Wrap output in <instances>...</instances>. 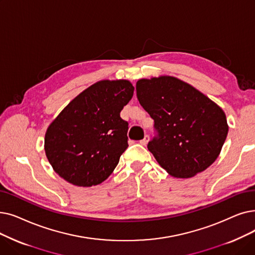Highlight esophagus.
<instances>
[{"mask_svg": "<svg viewBox=\"0 0 255 255\" xmlns=\"http://www.w3.org/2000/svg\"><path fill=\"white\" fill-rule=\"evenodd\" d=\"M148 141H149V135H145V137H143V139H141L139 142H140V145L146 146L147 143H148Z\"/></svg>", "mask_w": 255, "mask_h": 255, "instance_id": "1", "label": "esophagus"}]
</instances>
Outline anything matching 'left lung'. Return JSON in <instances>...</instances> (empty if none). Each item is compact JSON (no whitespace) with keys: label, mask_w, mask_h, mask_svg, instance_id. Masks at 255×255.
<instances>
[{"label":"left lung","mask_w":255,"mask_h":255,"mask_svg":"<svg viewBox=\"0 0 255 255\" xmlns=\"http://www.w3.org/2000/svg\"><path fill=\"white\" fill-rule=\"evenodd\" d=\"M136 96L154 120L158 134L148 150L161 168L176 178H190L215 162L228 133L218 104L172 76L139 79Z\"/></svg>","instance_id":"1"}]
</instances>
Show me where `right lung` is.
Masks as SVG:
<instances>
[{
    "instance_id": "obj_1",
    "label": "right lung",
    "mask_w": 255,
    "mask_h": 255,
    "mask_svg": "<svg viewBox=\"0 0 255 255\" xmlns=\"http://www.w3.org/2000/svg\"><path fill=\"white\" fill-rule=\"evenodd\" d=\"M134 87L101 80L66 105L47 129L45 151L53 170L77 186L102 183L128 147V123L120 117Z\"/></svg>"
}]
</instances>
